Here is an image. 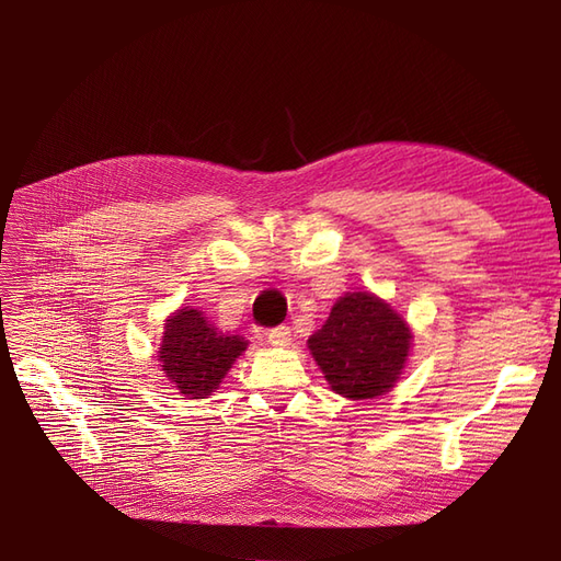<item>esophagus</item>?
Instances as JSON below:
<instances>
[{
	"instance_id": "obj_1",
	"label": "esophagus",
	"mask_w": 561,
	"mask_h": 561,
	"mask_svg": "<svg viewBox=\"0 0 561 561\" xmlns=\"http://www.w3.org/2000/svg\"><path fill=\"white\" fill-rule=\"evenodd\" d=\"M267 343L275 345V347H286L291 345V329L289 327H275L267 331Z\"/></svg>"
}]
</instances>
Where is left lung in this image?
Segmentation results:
<instances>
[{
	"label": "left lung",
	"instance_id": "8db88e82",
	"mask_svg": "<svg viewBox=\"0 0 561 561\" xmlns=\"http://www.w3.org/2000/svg\"><path fill=\"white\" fill-rule=\"evenodd\" d=\"M308 347L335 394L374 399L390 392L402 374L411 331L386 300L369 291L345 294Z\"/></svg>",
	"mask_w": 561,
	"mask_h": 561
}]
</instances>
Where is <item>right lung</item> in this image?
Listing matches in <instances>:
<instances>
[{
  "instance_id": "add662e5",
  "label": "right lung",
  "mask_w": 561,
  "mask_h": 561,
  "mask_svg": "<svg viewBox=\"0 0 561 561\" xmlns=\"http://www.w3.org/2000/svg\"><path fill=\"white\" fill-rule=\"evenodd\" d=\"M247 350L239 335L216 331L199 310L183 308L167 319L159 366L187 399L209 397Z\"/></svg>"
}]
</instances>
